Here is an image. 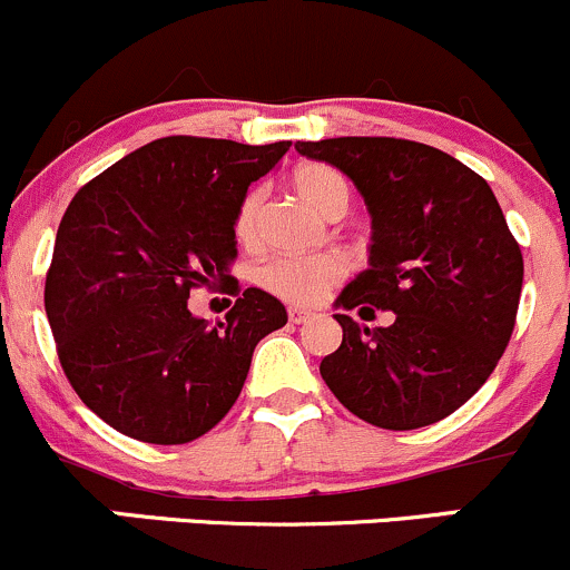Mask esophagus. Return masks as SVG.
<instances>
[{"instance_id":"1","label":"esophagus","mask_w":570,"mask_h":570,"mask_svg":"<svg viewBox=\"0 0 570 570\" xmlns=\"http://www.w3.org/2000/svg\"><path fill=\"white\" fill-rule=\"evenodd\" d=\"M289 320L295 322V325H305V322H308V320H314V311L301 308V305H292V308H289Z\"/></svg>"}]
</instances>
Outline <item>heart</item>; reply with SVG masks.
Returning a JSON list of instances; mask_svg holds the SVG:
<instances>
[{
  "label": "heart",
  "instance_id": "obj_1",
  "mask_svg": "<svg viewBox=\"0 0 570 570\" xmlns=\"http://www.w3.org/2000/svg\"><path fill=\"white\" fill-rule=\"evenodd\" d=\"M292 188L314 213L322 218H341L350 207V185L325 164H305L292 175ZM262 205L265 190H248L239 202L235 215V235L243 245L256 243L259 237ZM344 275V259L335 254L295 256V259H273L262 267L259 281L267 292L289 303L311 305L327 295V289Z\"/></svg>",
  "mask_w": 570,
  "mask_h": 570
}]
</instances>
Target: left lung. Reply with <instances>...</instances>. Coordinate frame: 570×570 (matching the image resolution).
<instances>
[{
	"mask_svg": "<svg viewBox=\"0 0 570 570\" xmlns=\"http://www.w3.org/2000/svg\"><path fill=\"white\" fill-rule=\"evenodd\" d=\"M344 171L371 215L368 269L335 301L341 346L320 365L335 399L391 431L431 426L489 380L511 341L524 262L489 183L429 144L344 136L297 141ZM393 309L387 328L352 307Z\"/></svg>",
	"mask_w": 570,
	"mask_h": 570,
	"instance_id": "8db88e82",
	"label": "left lung"
}]
</instances>
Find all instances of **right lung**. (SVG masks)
I'll return each mask as SVG.
<instances>
[{
	"instance_id": "obj_1",
	"label": "right lung",
	"mask_w": 570,
	"mask_h": 570,
	"mask_svg": "<svg viewBox=\"0 0 570 570\" xmlns=\"http://www.w3.org/2000/svg\"><path fill=\"white\" fill-rule=\"evenodd\" d=\"M289 147L166 136L65 209L48 325L73 391L111 429L153 445L207 434L243 391L256 344L286 325L284 303L256 286L215 325L190 314L188 297L229 284L239 202Z\"/></svg>"
}]
</instances>
